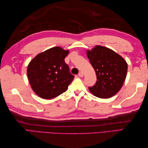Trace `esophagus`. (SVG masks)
I'll return each mask as SVG.
<instances>
[{"mask_svg":"<svg viewBox=\"0 0 148 148\" xmlns=\"http://www.w3.org/2000/svg\"><path fill=\"white\" fill-rule=\"evenodd\" d=\"M78 75H79V77H82L83 76V72H79V74H78Z\"/></svg>","mask_w":148,"mask_h":148,"instance_id":"34e87169","label":"esophagus"}]
</instances>
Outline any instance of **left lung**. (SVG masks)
<instances>
[{"instance_id":"8db88e82","label":"left lung","mask_w":148,"mask_h":148,"mask_svg":"<svg viewBox=\"0 0 148 148\" xmlns=\"http://www.w3.org/2000/svg\"><path fill=\"white\" fill-rule=\"evenodd\" d=\"M86 54L97 79L94 86L88 88L90 92L101 99H108L116 95L127 76L126 61L113 50L102 46L87 50Z\"/></svg>"}]
</instances>
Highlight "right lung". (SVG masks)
<instances>
[{
    "mask_svg": "<svg viewBox=\"0 0 148 148\" xmlns=\"http://www.w3.org/2000/svg\"><path fill=\"white\" fill-rule=\"evenodd\" d=\"M69 50L54 47L40 53L29 63L27 76L32 89L44 99H51L66 92L74 76L64 59Z\"/></svg>",
    "mask_w": 148,
    "mask_h": 148,
    "instance_id": "right-lung-1",
    "label": "right lung"
}]
</instances>
